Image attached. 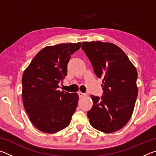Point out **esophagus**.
I'll list each match as a JSON object with an SVG mask.
<instances>
[{
    "label": "esophagus",
    "mask_w": 156,
    "mask_h": 156,
    "mask_svg": "<svg viewBox=\"0 0 156 156\" xmlns=\"http://www.w3.org/2000/svg\"><path fill=\"white\" fill-rule=\"evenodd\" d=\"M78 94L79 98H83L84 96H86V94L82 93V92H78Z\"/></svg>",
    "instance_id": "esophagus-1"
}]
</instances>
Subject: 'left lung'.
Instances as JSON below:
<instances>
[{
    "label": "left lung",
    "instance_id": "left-lung-1",
    "mask_svg": "<svg viewBox=\"0 0 156 156\" xmlns=\"http://www.w3.org/2000/svg\"><path fill=\"white\" fill-rule=\"evenodd\" d=\"M81 47L97 77L102 79V96L91 95L93 107L87 112L89 122L104 133L120 130L130 119L138 96L136 69L113 43L83 42Z\"/></svg>",
    "mask_w": 156,
    "mask_h": 156
}]
</instances>
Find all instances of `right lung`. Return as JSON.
Wrapping results in <instances>:
<instances>
[{
    "label": "right lung",
    "instance_id": "add662e5",
    "mask_svg": "<svg viewBox=\"0 0 156 156\" xmlns=\"http://www.w3.org/2000/svg\"><path fill=\"white\" fill-rule=\"evenodd\" d=\"M81 43L45 47L37 54L22 78L23 102L35 127L47 133L69 125L78 105V95L60 91L58 83L67 74L71 55Z\"/></svg>",
    "mask_w": 156,
    "mask_h": 156
}]
</instances>
